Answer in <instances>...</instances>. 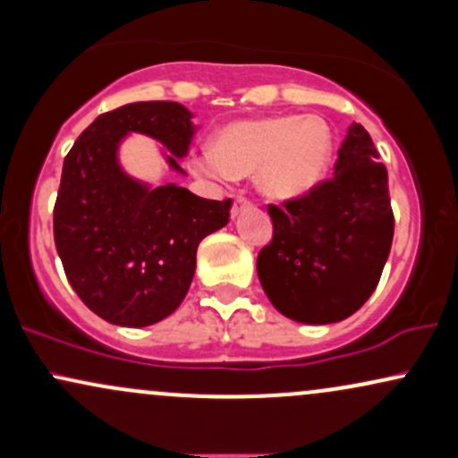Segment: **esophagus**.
<instances>
[{
    "mask_svg": "<svg viewBox=\"0 0 458 458\" xmlns=\"http://www.w3.org/2000/svg\"><path fill=\"white\" fill-rule=\"evenodd\" d=\"M250 207H251L250 199H245V198H236L234 202H233V217H236V215H239V213H243L245 208H250Z\"/></svg>",
    "mask_w": 458,
    "mask_h": 458,
    "instance_id": "34e87169",
    "label": "esophagus"
}]
</instances>
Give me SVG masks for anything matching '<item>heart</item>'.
Wrapping results in <instances>:
<instances>
[{
	"mask_svg": "<svg viewBox=\"0 0 458 458\" xmlns=\"http://www.w3.org/2000/svg\"><path fill=\"white\" fill-rule=\"evenodd\" d=\"M334 133L320 115L276 114L241 118L215 133L213 148L191 155V170L211 181L256 178V189L276 202L312 193L327 178Z\"/></svg>",
	"mask_w": 458,
	"mask_h": 458,
	"instance_id": "heart-1",
	"label": "heart"
}]
</instances>
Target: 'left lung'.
Wrapping results in <instances>:
<instances>
[{"instance_id":"8db88e82","label":"left lung","mask_w":458,"mask_h":458,"mask_svg":"<svg viewBox=\"0 0 458 458\" xmlns=\"http://www.w3.org/2000/svg\"><path fill=\"white\" fill-rule=\"evenodd\" d=\"M361 124H351L334 178L269 207L273 241L256 260L277 312L306 325L340 323L375 293L390 256L394 215L387 170Z\"/></svg>"}]
</instances>
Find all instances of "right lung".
I'll return each mask as SVG.
<instances>
[{
  "label": "right lung",
  "mask_w": 458,
  "mask_h": 458,
  "mask_svg": "<svg viewBox=\"0 0 458 458\" xmlns=\"http://www.w3.org/2000/svg\"><path fill=\"white\" fill-rule=\"evenodd\" d=\"M185 105L129 103L101 114L79 135L62 167L54 211L57 254L75 293L97 317L120 327H148L185 299L204 236L224 228L230 199L199 198L176 182L152 187L120 163L138 133L155 140L167 167L185 174L198 127Z\"/></svg>",
  "instance_id": "1"
}]
</instances>
